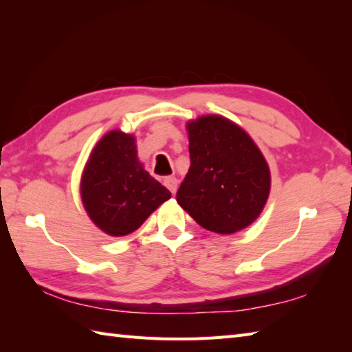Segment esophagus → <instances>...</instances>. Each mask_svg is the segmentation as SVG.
Masks as SVG:
<instances>
[{
  "instance_id": "esophagus-1",
  "label": "esophagus",
  "mask_w": 352,
  "mask_h": 352,
  "mask_svg": "<svg viewBox=\"0 0 352 352\" xmlns=\"http://www.w3.org/2000/svg\"><path fill=\"white\" fill-rule=\"evenodd\" d=\"M163 184L166 186V188L172 192V193H175L177 192V186H178V182H177V178L175 177H166L163 180Z\"/></svg>"
}]
</instances>
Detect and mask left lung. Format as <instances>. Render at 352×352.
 Wrapping results in <instances>:
<instances>
[{"mask_svg": "<svg viewBox=\"0 0 352 352\" xmlns=\"http://www.w3.org/2000/svg\"><path fill=\"white\" fill-rule=\"evenodd\" d=\"M186 130L190 168L177 203L213 233L233 234L251 226L271 190V170L256 142L221 115L192 119Z\"/></svg>", "mask_w": 352, "mask_h": 352, "instance_id": "8db88e82", "label": "left lung"}]
</instances>
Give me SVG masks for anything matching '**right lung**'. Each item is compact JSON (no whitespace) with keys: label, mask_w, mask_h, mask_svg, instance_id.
Segmentation results:
<instances>
[{"label":"right lung","mask_w":352,"mask_h":352,"mask_svg":"<svg viewBox=\"0 0 352 352\" xmlns=\"http://www.w3.org/2000/svg\"><path fill=\"white\" fill-rule=\"evenodd\" d=\"M80 195L89 218L113 237L136 231L170 192L144 169L136 138L111 130L96 142L85 164Z\"/></svg>","instance_id":"1"}]
</instances>
